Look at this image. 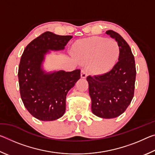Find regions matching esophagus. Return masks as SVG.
Listing matches in <instances>:
<instances>
[{"label": "esophagus", "instance_id": "34e87169", "mask_svg": "<svg viewBox=\"0 0 155 155\" xmlns=\"http://www.w3.org/2000/svg\"><path fill=\"white\" fill-rule=\"evenodd\" d=\"M81 77L82 78H85L87 77V72L85 70H82L81 72Z\"/></svg>", "mask_w": 155, "mask_h": 155}]
</instances>
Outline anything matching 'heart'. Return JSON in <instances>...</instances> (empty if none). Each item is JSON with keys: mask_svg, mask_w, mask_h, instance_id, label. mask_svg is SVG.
I'll list each match as a JSON object with an SVG mask.
<instances>
[{"mask_svg": "<svg viewBox=\"0 0 155 155\" xmlns=\"http://www.w3.org/2000/svg\"><path fill=\"white\" fill-rule=\"evenodd\" d=\"M73 52L81 61H90L91 72L94 74H103L114 66L120 51L118 45L114 40L92 37L76 43Z\"/></svg>", "mask_w": 155, "mask_h": 155, "instance_id": "1", "label": "heart"}]
</instances>
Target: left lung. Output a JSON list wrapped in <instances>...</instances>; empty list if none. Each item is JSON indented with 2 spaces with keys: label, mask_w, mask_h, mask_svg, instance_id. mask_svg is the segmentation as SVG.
Here are the masks:
<instances>
[{
  "label": "left lung",
  "mask_w": 155,
  "mask_h": 155,
  "mask_svg": "<svg viewBox=\"0 0 155 155\" xmlns=\"http://www.w3.org/2000/svg\"><path fill=\"white\" fill-rule=\"evenodd\" d=\"M119 46L118 61L113 69L100 76H89V94L91 111L101 118L118 117L125 111L134 96L136 69L130 46L121 35L114 31H106Z\"/></svg>",
  "instance_id": "obj_1"
}]
</instances>
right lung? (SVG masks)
<instances>
[{
  "label": "right lung",
  "mask_w": 155,
  "mask_h": 155,
  "mask_svg": "<svg viewBox=\"0 0 155 155\" xmlns=\"http://www.w3.org/2000/svg\"><path fill=\"white\" fill-rule=\"evenodd\" d=\"M72 38L46 31L28 44L21 57L18 68L21 98L28 111L41 121H53L64 115L67 94L81 78L78 69L72 72L44 69L47 54L64 50Z\"/></svg>",
  "instance_id": "obj_1"
}]
</instances>
